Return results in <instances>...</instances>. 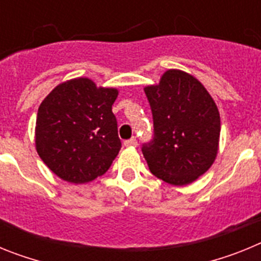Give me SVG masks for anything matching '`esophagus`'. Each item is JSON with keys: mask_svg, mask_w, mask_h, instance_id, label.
<instances>
[{"mask_svg": "<svg viewBox=\"0 0 261 261\" xmlns=\"http://www.w3.org/2000/svg\"><path fill=\"white\" fill-rule=\"evenodd\" d=\"M124 146L136 147V146H137V140H136V138H130V140H126V141H124Z\"/></svg>", "mask_w": 261, "mask_h": 261, "instance_id": "obj_1", "label": "esophagus"}]
</instances>
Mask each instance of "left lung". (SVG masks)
<instances>
[{
  "label": "left lung",
  "instance_id": "1",
  "mask_svg": "<svg viewBox=\"0 0 261 261\" xmlns=\"http://www.w3.org/2000/svg\"><path fill=\"white\" fill-rule=\"evenodd\" d=\"M154 138L142 146L151 174L187 186L208 171L218 153L221 119L216 102L197 78L168 69L158 85L145 87Z\"/></svg>",
  "mask_w": 261,
  "mask_h": 261
}]
</instances>
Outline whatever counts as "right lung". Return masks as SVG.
I'll use <instances>...</instances> for the list:
<instances>
[{
	"mask_svg": "<svg viewBox=\"0 0 261 261\" xmlns=\"http://www.w3.org/2000/svg\"><path fill=\"white\" fill-rule=\"evenodd\" d=\"M117 95L80 77L57 85L39 106L36 151L60 179L84 184L107 172L121 147L112 112Z\"/></svg>",
	"mask_w": 261,
	"mask_h": 261,
	"instance_id": "add662e5",
	"label": "right lung"
}]
</instances>
